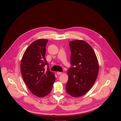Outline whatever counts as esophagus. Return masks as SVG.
<instances>
[{"instance_id":"1","label":"esophagus","mask_w":121,"mask_h":121,"mask_svg":"<svg viewBox=\"0 0 121 121\" xmlns=\"http://www.w3.org/2000/svg\"><path fill=\"white\" fill-rule=\"evenodd\" d=\"M56 74H57V75H60V74H62V72H57L56 73Z\"/></svg>"}]
</instances>
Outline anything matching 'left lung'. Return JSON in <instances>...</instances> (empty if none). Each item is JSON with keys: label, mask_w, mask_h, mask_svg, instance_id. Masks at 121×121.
I'll list each match as a JSON object with an SVG mask.
<instances>
[{"label": "left lung", "mask_w": 121, "mask_h": 121, "mask_svg": "<svg viewBox=\"0 0 121 121\" xmlns=\"http://www.w3.org/2000/svg\"><path fill=\"white\" fill-rule=\"evenodd\" d=\"M71 66L67 71L68 79L65 86L68 94L78 97L87 93L98 75V59L91 46L82 40L69 42Z\"/></svg>", "instance_id": "left-lung-1"}]
</instances>
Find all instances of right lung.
Masks as SVG:
<instances>
[{
	"label": "right lung",
	"mask_w": 121,
	"mask_h": 121,
	"mask_svg": "<svg viewBox=\"0 0 121 121\" xmlns=\"http://www.w3.org/2000/svg\"><path fill=\"white\" fill-rule=\"evenodd\" d=\"M47 42L38 39L32 43L25 51L21 63V73L27 87L33 94L40 97L50 93L56 80L45 57Z\"/></svg>",
	"instance_id": "add662e5"
}]
</instances>
